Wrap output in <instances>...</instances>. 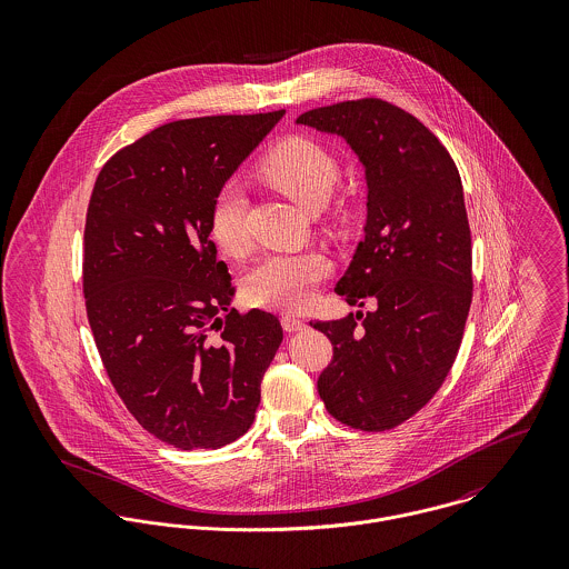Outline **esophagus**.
<instances>
[{
	"label": "esophagus",
	"mask_w": 569,
	"mask_h": 569,
	"mask_svg": "<svg viewBox=\"0 0 569 569\" xmlns=\"http://www.w3.org/2000/svg\"><path fill=\"white\" fill-rule=\"evenodd\" d=\"M307 326L305 320H300V318H296V316H282V328L287 330V332H298V330H302Z\"/></svg>",
	"instance_id": "esophagus-1"
}]
</instances>
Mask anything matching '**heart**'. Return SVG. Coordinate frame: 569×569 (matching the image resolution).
I'll use <instances>...</instances> for the list:
<instances>
[{
	"label": "heart",
	"mask_w": 569,
	"mask_h": 569,
	"mask_svg": "<svg viewBox=\"0 0 569 569\" xmlns=\"http://www.w3.org/2000/svg\"><path fill=\"white\" fill-rule=\"evenodd\" d=\"M258 172L302 210L318 212L335 190L339 163L318 140L289 136L262 158ZM244 208L243 188L237 181L221 186L210 206V237L230 256H241L249 247ZM328 271V258L316 249L267 253L247 271L244 296L262 309L298 311L311 302Z\"/></svg>",
	"instance_id": "1"
}]
</instances>
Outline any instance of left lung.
<instances>
[{"mask_svg": "<svg viewBox=\"0 0 569 569\" xmlns=\"http://www.w3.org/2000/svg\"><path fill=\"white\" fill-rule=\"evenodd\" d=\"M298 124L346 140L366 170V237L335 291L366 316L311 322L332 343L318 379L343 425L386 431L438 392L460 350L473 298L471 230L449 151L411 113L361 98L302 113Z\"/></svg>", "mask_w": 569, "mask_h": 569, "instance_id": "obj_1", "label": "left lung"}]
</instances>
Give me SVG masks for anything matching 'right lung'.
Here are the masks:
<instances>
[{
  "label": "right lung",
  "mask_w": 569,
  "mask_h": 569,
  "mask_svg": "<svg viewBox=\"0 0 569 569\" xmlns=\"http://www.w3.org/2000/svg\"><path fill=\"white\" fill-rule=\"evenodd\" d=\"M284 111L158 127L102 166L87 208L82 293L104 370L136 420L177 449H219L251 427L282 343L276 316L230 309L214 194Z\"/></svg>",
  "instance_id": "1"
}]
</instances>
